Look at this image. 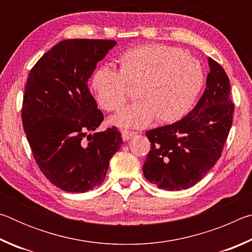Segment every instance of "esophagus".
<instances>
[{
	"label": "esophagus",
	"mask_w": 252,
	"mask_h": 252,
	"mask_svg": "<svg viewBox=\"0 0 252 252\" xmlns=\"http://www.w3.org/2000/svg\"><path fill=\"white\" fill-rule=\"evenodd\" d=\"M121 134H122V139L125 140V141H127V140L131 139L132 136H134L136 134V132L129 131V130H122Z\"/></svg>",
	"instance_id": "obj_1"
}]
</instances>
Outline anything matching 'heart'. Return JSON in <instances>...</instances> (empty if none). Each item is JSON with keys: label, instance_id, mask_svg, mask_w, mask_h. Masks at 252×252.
<instances>
[{"label": "heart", "instance_id": "obj_1", "mask_svg": "<svg viewBox=\"0 0 252 252\" xmlns=\"http://www.w3.org/2000/svg\"><path fill=\"white\" fill-rule=\"evenodd\" d=\"M120 69L102 65L94 71L91 89L105 111H116L136 87L139 101L110 119L118 126L144 127L157 120L172 123L192 109L204 82L197 59L178 48L148 44L126 51L118 59Z\"/></svg>", "mask_w": 252, "mask_h": 252}]
</instances>
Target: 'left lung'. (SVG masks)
Masks as SVG:
<instances>
[{
	"label": "left lung",
	"instance_id": "8db88e82",
	"mask_svg": "<svg viewBox=\"0 0 252 252\" xmlns=\"http://www.w3.org/2000/svg\"><path fill=\"white\" fill-rule=\"evenodd\" d=\"M209 66L207 88L192 111L172 125L146 132L151 148L143 174L160 189L179 191L194 186L222 153L234 104L223 67L211 58Z\"/></svg>",
	"mask_w": 252,
	"mask_h": 252
}]
</instances>
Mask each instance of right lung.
Listing matches in <instances>:
<instances>
[{"mask_svg":"<svg viewBox=\"0 0 252 252\" xmlns=\"http://www.w3.org/2000/svg\"><path fill=\"white\" fill-rule=\"evenodd\" d=\"M116 44L113 40H63L29 73L23 129L42 173L63 191L87 192L101 185L122 144L116 126L89 134L104 117L88 80Z\"/></svg>","mask_w":252,"mask_h":252,"instance_id":"1","label":"right lung"}]
</instances>
